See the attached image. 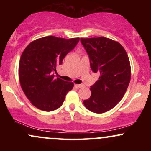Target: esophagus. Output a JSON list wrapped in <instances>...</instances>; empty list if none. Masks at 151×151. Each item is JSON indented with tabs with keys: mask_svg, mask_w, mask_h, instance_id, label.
Instances as JSON below:
<instances>
[{
	"mask_svg": "<svg viewBox=\"0 0 151 151\" xmlns=\"http://www.w3.org/2000/svg\"><path fill=\"white\" fill-rule=\"evenodd\" d=\"M77 88H81L83 86V84H75L74 85Z\"/></svg>",
	"mask_w": 151,
	"mask_h": 151,
	"instance_id": "esophagus-1",
	"label": "esophagus"
}]
</instances>
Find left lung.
I'll return each mask as SVG.
<instances>
[{"label":"left lung","mask_w":151,"mask_h":151,"mask_svg":"<svg viewBox=\"0 0 151 151\" xmlns=\"http://www.w3.org/2000/svg\"><path fill=\"white\" fill-rule=\"evenodd\" d=\"M90 67L100 77L91 86V96L83 101L88 110L101 114L111 110L125 94L131 80L129 57L122 45L104 37L81 38Z\"/></svg>","instance_id":"1"}]
</instances>
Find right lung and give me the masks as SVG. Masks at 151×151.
Segmentation results:
<instances>
[{
  "mask_svg": "<svg viewBox=\"0 0 151 151\" xmlns=\"http://www.w3.org/2000/svg\"><path fill=\"white\" fill-rule=\"evenodd\" d=\"M79 38L47 36L32 41L19 62V79L25 96L32 105L45 111L60 107L74 84L55 78L56 68L79 42Z\"/></svg>",
  "mask_w": 151,
  "mask_h": 151,
  "instance_id": "add662e5",
  "label": "right lung"
}]
</instances>
